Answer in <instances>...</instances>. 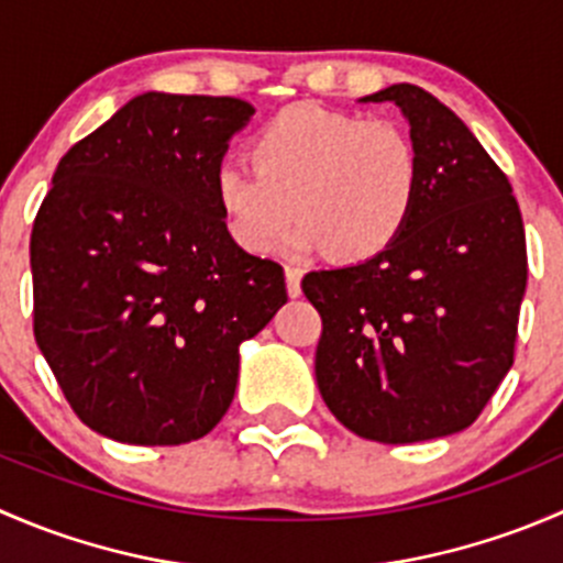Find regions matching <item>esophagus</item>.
<instances>
[{
  "label": "esophagus",
  "mask_w": 563,
  "mask_h": 563,
  "mask_svg": "<svg viewBox=\"0 0 563 563\" xmlns=\"http://www.w3.org/2000/svg\"><path fill=\"white\" fill-rule=\"evenodd\" d=\"M286 288L288 297H299L302 294V269L299 266H286Z\"/></svg>",
  "instance_id": "obj_1"
}]
</instances>
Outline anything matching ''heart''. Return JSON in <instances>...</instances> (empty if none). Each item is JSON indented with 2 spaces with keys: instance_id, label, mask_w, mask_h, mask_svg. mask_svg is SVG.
<instances>
[{
  "instance_id": "obj_1",
  "label": "heart",
  "mask_w": 563,
  "mask_h": 563,
  "mask_svg": "<svg viewBox=\"0 0 563 563\" xmlns=\"http://www.w3.org/2000/svg\"><path fill=\"white\" fill-rule=\"evenodd\" d=\"M253 166L220 163L214 198L229 234L269 253L299 220L294 253L329 250L371 261L402 236L417 209L422 163L400 124L297 103L266 119L250 141Z\"/></svg>"
}]
</instances>
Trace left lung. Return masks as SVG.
<instances>
[{
  "label": "left lung",
  "instance_id": "left-lung-1",
  "mask_svg": "<svg viewBox=\"0 0 563 563\" xmlns=\"http://www.w3.org/2000/svg\"><path fill=\"white\" fill-rule=\"evenodd\" d=\"M362 100L402 108L422 185L387 253L305 275L323 323L316 382L351 433L413 444L468 428L512 367L526 231L507 174L452 108L413 84Z\"/></svg>",
  "mask_w": 563,
  "mask_h": 563
}]
</instances>
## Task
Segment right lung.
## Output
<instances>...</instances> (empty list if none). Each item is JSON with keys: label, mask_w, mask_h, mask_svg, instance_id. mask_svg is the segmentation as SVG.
<instances>
[{"label": "right lung", "mask_w": 563, "mask_h": 563, "mask_svg": "<svg viewBox=\"0 0 563 563\" xmlns=\"http://www.w3.org/2000/svg\"><path fill=\"white\" fill-rule=\"evenodd\" d=\"M255 108L146 92L67 150L32 225L35 340L87 428L122 444L207 435L240 343L286 305L277 261L231 240L214 168Z\"/></svg>", "instance_id": "1"}]
</instances>
